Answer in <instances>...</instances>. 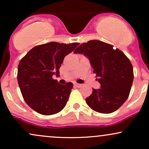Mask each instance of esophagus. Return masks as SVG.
<instances>
[{
  "label": "esophagus",
  "instance_id": "esophagus-1",
  "mask_svg": "<svg viewBox=\"0 0 149 149\" xmlns=\"http://www.w3.org/2000/svg\"><path fill=\"white\" fill-rule=\"evenodd\" d=\"M73 85L76 88H80L82 86L81 84H79V83H73Z\"/></svg>",
  "mask_w": 149,
  "mask_h": 149
}]
</instances>
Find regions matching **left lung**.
Here are the masks:
<instances>
[{"instance_id":"left-lung-1","label":"left lung","mask_w":149,"mask_h":149,"mask_svg":"<svg viewBox=\"0 0 149 149\" xmlns=\"http://www.w3.org/2000/svg\"><path fill=\"white\" fill-rule=\"evenodd\" d=\"M83 54L90 60L101 88L93 89L85 99L95 111L111 113L116 111L127 100L134 79L130 61L119 49L98 40L83 42L74 51Z\"/></svg>"}]
</instances>
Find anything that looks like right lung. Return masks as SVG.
I'll return each mask as SVG.
<instances>
[{"mask_svg":"<svg viewBox=\"0 0 149 149\" xmlns=\"http://www.w3.org/2000/svg\"><path fill=\"white\" fill-rule=\"evenodd\" d=\"M78 45V42H47L33 47L21 59L18 66V84L26 103L35 111L53 115L66 106L73 83L59 84L52 76H59L64 57Z\"/></svg>","mask_w":149,"mask_h":149,"instance_id":"obj_1","label":"right lung"}]
</instances>
